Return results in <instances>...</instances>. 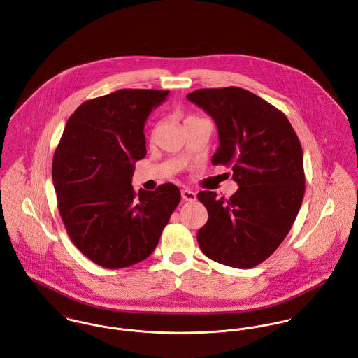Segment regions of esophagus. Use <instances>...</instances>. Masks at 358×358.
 Returning a JSON list of instances; mask_svg holds the SVG:
<instances>
[{
    "instance_id": "1",
    "label": "esophagus",
    "mask_w": 358,
    "mask_h": 358,
    "mask_svg": "<svg viewBox=\"0 0 358 358\" xmlns=\"http://www.w3.org/2000/svg\"><path fill=\"white\" fill-rule=\"evenodd\" d=\"M181 196H182V199H184L185 201H193V200H196V193L191 191V189H188V188H185V189L181 191Z\"/></svg>"
}]
</instances>
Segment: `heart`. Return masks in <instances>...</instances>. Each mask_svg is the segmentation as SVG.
<instances>
[{
	"label": "heart",
	"instance_id": "obj_1",
	"mask_svg": "<svg viewBox=\"0 0 358 358\" xmlns=\"http://www.w3.org/2000/svg\"><path fill=\"white\" fill-rule=\"evenodd\" d=\"M188 118H191V117H188Z\"/></svg>",
	"mask_w": 358,
	"mask_h": 358
}]
</instances>
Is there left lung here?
<instances>
[{"mask_svg":"<svg viewBox=\"0 0 358 358\" xmlns=\"http://www.w3.org/2000/svg\"><path fill=\"white\" fill-rule=\"evenodd\" d=\"M187 98L215 121L220 147L213 165L231 167L238 185L229 200L197 193L208 211L199 247L220 264L252 268L275 252L300 211L301 143L282 111L244 88H203Z\"/></svg>","mask_w":358,"mask_h":358,"instance_id":"8db88e82","label":"left lung"}]
</instances>
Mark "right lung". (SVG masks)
<instances>
[{
    "instance_id": "1",
    "label": "right lung",
    "mask_w": 358,
    "mask_h": 358,
    "mask_svg": "<svg viewBox=\"0 0 358 358\" xmlns=\"http://www.w3.org/2000/svg\"><path fill=\"white\" fill-rule=\"evenodd\" d=\"M169 91L124 88L82 103L53 158L58 211L90 260L124 268L147 259L181 200L174 184L135 193V162L145 157L144 125Z\"/></svg>"
}]
</instances>
